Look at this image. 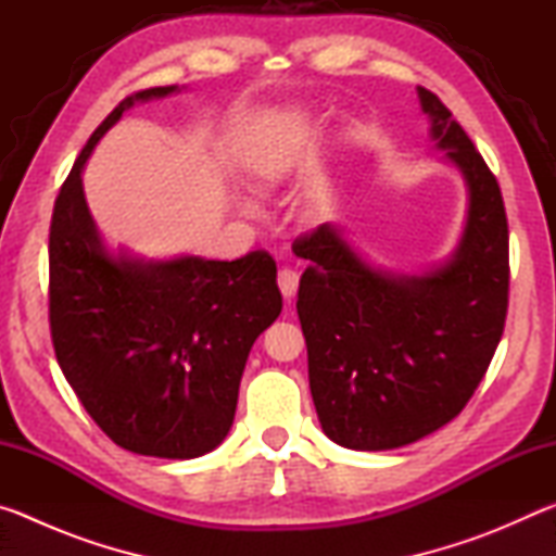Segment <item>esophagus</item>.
I'll return each instance as SVG.
<instances>
[{
    "instance_id": "obj_1",
    "label": "esophagus",
    "mask_w": 556,
    "mask_h": 556,
    "mask_svg": "<svg viewBox=\"0 0 556 556\" xmlns=\"http://www.w3.org/2000/svg\"><path fill=\"white\" fill-rule=\"evenodd\" d=\"M277 285H279L281 296H285L287 301H291V299H294V294H296V287H299V275H296L294 269H289V267L279 269Z\"/></svg>"
}]
</instances>
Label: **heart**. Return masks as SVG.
Listing matches in <instances>:
<instances>
[{"mask_svg":"<svg viewBox=\"0 0 556 556\" xmlns=\"http://www.w3.org/2000/svg\"><path fill=\"white\" fill-rule=\"evenodd\" d=\"M285 174H287V159L279 152H271V149L262 152L255 159V164H252V181H255L260 191H269V188L279 186L285 181Z\"/></svg>","mask_w":556,"mask_h":556,"instance_id":"obj_1","label":"heart"}]
</instances>
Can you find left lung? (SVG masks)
I'll return each mask as SVG.
<instances>
[{"label": "left lung", "mask_w": 556, "mask_h": 556, "mask_svg": "<svg viewBox=\"0 0 556 556\" xmlns=\"http://www.w3.org/2000/svg\"><path fill=\"white\" fill-rule=\"evenodd\" d=\"M417 90L431 137L470 193L454 260L425 277H390L331 225L294 242L312 262L296 294L308 384L324 434L345 448H397L448 425L473 397L505 328L510 235L501 186L444 102Z\"/></svg>", "instance_id": "1"}]
</instances>
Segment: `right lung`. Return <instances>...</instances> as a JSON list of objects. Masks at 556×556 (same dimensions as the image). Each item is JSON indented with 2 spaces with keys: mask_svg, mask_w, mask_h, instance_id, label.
Wrapping results in <instances>:
<instances>
[{
  "mask_svg": "<svg viewBox=\"0 0 556 556\" xmlns=\"http://www.w3.org/2000/svg\"><path fill=\"white\" fill-rule=\"evenodd\" d=\"M131 92L92 131L53 205L49 324L65 380L117 446L195 458L232 427L250 348L281 312L277 265L255 250L232 262L112 257L83 195V164L137 100Z\"/></svg>",
  "mask_w": 556,
  "mask_h": 556,
  "instance_id": "right-lung-1",
  "label": "right lung"
}]
</instances>
